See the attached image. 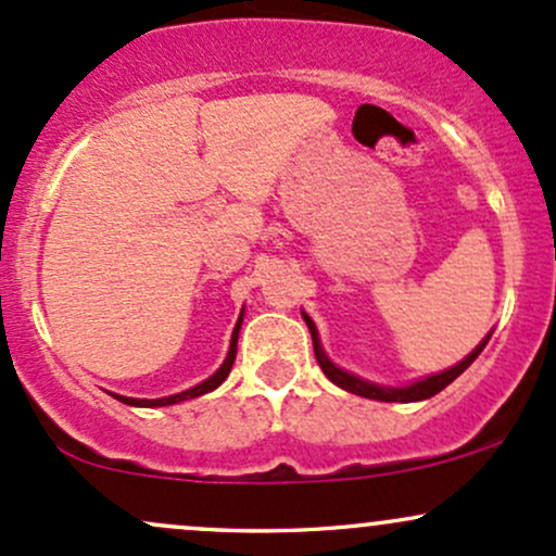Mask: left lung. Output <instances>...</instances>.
Wrapping results in <instances>:
<instances>
[{
  "mask_svg": "<svg viewBox=\"0 0 556 556\" xmlns=\"http://www.w3.org/2000/svg\"><path fill=\"white\" fill-rule=\"evenodd\" d=\"M301 314H303V321L308 325L311 340H314L316 362H319V367L327 375V380L334 382L338 388L348 390V393L362 395V399H371V401H386V404H412V401H425V399H432L435 393H441L443 388L451 386V382H454L456 377H459L462 371H465L469 364H472L475 358L480 356V351H483V348L488 345V340H491V334H493V332H488L485 338L472 348V353H467V356L462 358L459 364H454V367L438 371V375H430V377H422V380L406 382V386H380V382L364 380V377H358V375H353V371L338 367V364H334L332 358L327 356L325 348H321L319 329H316L314 319H311L306 311H301Z\"/></svg>",
  "mask_w": 556,
  "mask_h": 556,
  "instance_id": "1",
  "label": "left lung"
}]
</instances>
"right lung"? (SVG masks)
Returning <instances> with one entry per match:
<instances>
[{
	"mask_svg": "<svg viewBox=\"0 0 556 556\" xmlns=\"http://www.w3.org/2000/svg\"><path fill=\"white\" fill-rule=\"evenodd\" d=\"M242 316H245V308L240 311V319H237L235 329H231V340H229V351H227V358H224V364L218 367L208 380H203L200 386L189 388V390H181V393H174V395H166V399H129V395H118V393H110L113 399H118L121 404H129V406H144V408H152V406H174V404H181V401L187 399H198V395H205L211 393V390H216L222 386L224 380L229 377L231 371V364H235L237 358V338H240V327H242Z\"/></svg>",
	"mask_w": 556,
	"mask_h": 556,
	"instance_id": "obj_1",
	"label": "right lung"
}]
</instances>
